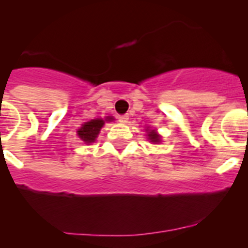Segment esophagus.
<instances>
[{
	"label": "esophagus",
	"instance_id": "obj_1",
	"mask_svg": "<svg viewBox=\"0 0 248 248\" xmlns=\"http://www.w3.org/2000/svg\"><path fill=\"white\" fill-rule=\"evenodd\" d=\"M128 115H120L119 116V121L121 122V124H127L128 122Z\"/></svg>",
	"mask_w": 248,
	"mask_h": 248
}]
</instances>
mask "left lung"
<instances>
[{"label": "left lung", "mask_w": 248, "mask_h": 248, "mask_svg": "<svg viewBox=\"0 0 248 248\" xmlns=\"http://www.w3.org/2000/svg\"><path fill=\"white\" fill-rule=\"evenodd\" d=\"M146 131H147V137H149L147 139H149L150 141L154 142V144H158V142H161V136H159L155 129H151V131H150V129H146Z\"/></svg>", "instance_id": "obj_1"}]
</instances>
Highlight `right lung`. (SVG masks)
<instances>
[{
  "label": "right lung",
  "instance_id": "1",
  "mask_svg": "<svg viewBox=\"0 0 248 248\" xmlns=\"http://www.w3.org/2000/svg\"><path fill=\"white\" fill-rule=\"evenodd\" d=\"M114 117L112 116H108L106 120H102V119H96V120H91L89 122H85L81 127L77 131L78 137L85 141L86 144H91L96 140L97 137H98L99 131L101 128L103 127L104 122L106 121H112Z\"/></svg>",
  "mask_w": 248,
  "mask_h": 248
}]
</instances>
